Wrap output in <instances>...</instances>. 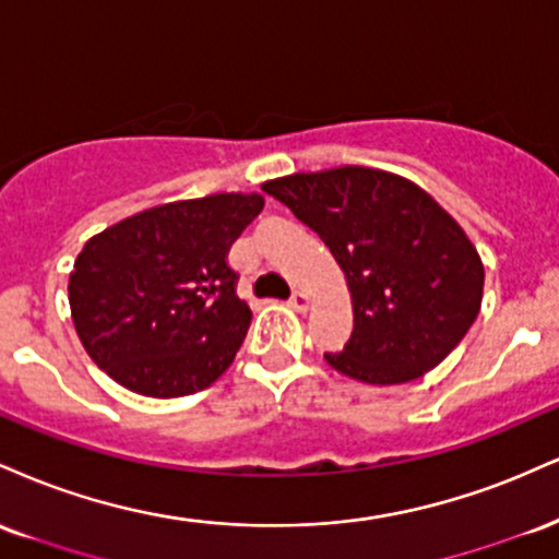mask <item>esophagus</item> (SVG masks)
<instances>
[{
    "label": "esophagus",
    "instance_id": "34e87169",
    "mask_svg": "<svg viewBox=\"0 0 559 559\" xmlns=\"http://www.w3.org/2000/svg\"><path fill=\"white\" fill-rule=\"evenodd\" d=\"M287 304H290V308H295V311H308V306H311V298H308V295L304 293V290H298V293H293V298L287 300Z\"/></svg>",
    "mask_w": 559,
    "mask_h": 559
}]
</instances>
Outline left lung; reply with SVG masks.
Wrapping results in <instances>:
<instances>
[{
  "mask_svg": "<svg viewBox=\"0 0 559 559\" xmlns=\"http://www.w3.org/2000/svg\"><path fill=\"white\" fill-rule=\"evenodd\" d=\"M324 240L345 274L353 332L324 353L360 384L424 377L455 350L484 298V264L465 229L408 177L343 164L266 180Z\"/></svg>",
  "mask_w": 559,
  "mask_h": 559,
  "instance_id": "1",
  "label": "left lung"
}]
</instances>
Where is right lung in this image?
<instances>
[{"instance_id": "1", "label": "right lung", "mask_w": 559, "mask_h": 559, "mask_svg": "<svg viewBox=\"0 0 559 559\" xmlns=\"http://www.w3.org/2000/svg\"><path fill=\"white\" fill-rule=\"evenodd\" d=\"M261 209V193H212L143 209L85 242L68 298L98 369L143 397L212 386L251 324L225 255Z\"/></svg>"}]
</instances>
